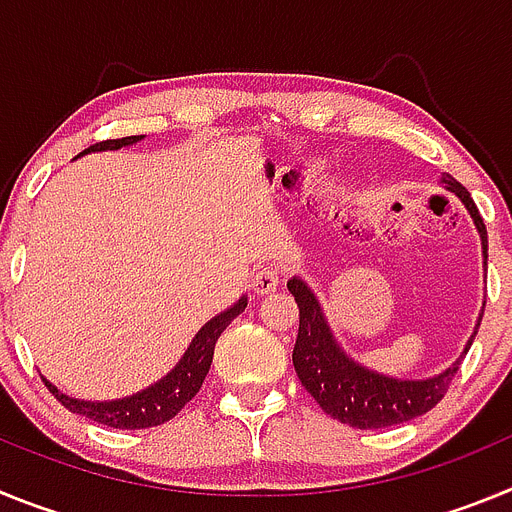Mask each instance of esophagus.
Segmentation results:
<instances>
[{
  "mask_svg": "<svg viewBox=\"0 0 512 512\" xmlns=\"http://www.w3.org/2000/svg\"><path fill=\"white\" fill-rule=\"evenodd\" d=\"M277 287L279 271L274 269V266H261V269L253 274V289H256V295H271Z\"/></svg>",
  "mask_w": 512,
  "mask_h": 512,
  "instance_id": "34e87169",
  "label": "esophagus"
}]
</instances>
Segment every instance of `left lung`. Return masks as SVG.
<instances>
[{"instance_id":"8db88e82","label":"left lung","mask_w":512,"mask_h":512,"mask_svg":"<svg viewBox=\"0 0 512 512\" xmlns=\"http://www.w3.org/2000/svg\"><path fill=\"white\" fill-rule=\"evenodd\" d=\"M443 184L464 202V207L472 215L479 238H482V253H485L487 264V228L477 205L469 197L467 187L456 182L451 174L443 176ZM287 289L295 295L297 307H300V330H297V343L295 351H292V364H295L302 387L315 397L323 413L341 420V423H348L351 428H361V431L408 423V420L436 408L443 395L449 392L451 382L459 372L461 359L467 356L469 346L477 336V330H474V336L469 338L467 348H464V356L438 377L392 379L369 372L343 354V348L338 346L328 323H325L318 300L302 279H289Z\"/></svg>"}]
</instances>
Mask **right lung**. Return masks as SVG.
I'll use <instances>...</instances> for the list:
<instances>
[{
    "instance_id": "right-lung-1",
    "label": "right lung",
    "mask_w": 512,
    "mask_h": 512,
    "mask_svg": "<svg viewBox=\"0 0 512 512\" xmlns=\"http://www.w3.org/2000/svg\"><path fill=\"white\" fill-rule=\"evenodd\" d=\"M143 135H128V138H112V140H99L94 146H89L87 151H117L122 146H133ZM248 300L241 297L230 310L220 312L217 318H212L210 323H205L200 328V333L194 336V341L189 343L187 354L182 356V361L166 374L161 382L151 384L148 390L138 392L133 397H125V400H112V402H87L76 400V397L63 395L61 390H56L51 382H45V387L53 392L63 408L71 410L76 415H84V418L94 420V423H102L107 428H120V431H140V428H153V425H161L166 420L174 418L179 410L192 400L197 392H200L202 382H205L207 372H210L212 354H215V343L220 338L225 328L230 325V320L238 318L243 310H246Z\"/></svg>"
}]
</instances>
